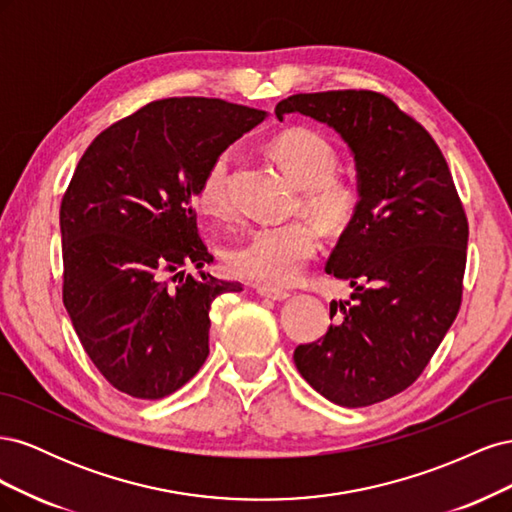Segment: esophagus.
<instances>
[{
	"label": "esophagus",
	"mask_w": 512,
	"mask_h": 512,
	"mask_svg": "<svg viewBox=\"0 0 512 512\" xmlns=\"http://www.w3.org/2000/svg\"><path fill=\"white\" fill-rule=\"evenodd\" d=\"M256 292L260 294V297L271 299V301H284V299L290 297L288 290H284V288H273V286H258Z\"/></svg>",
	"instance_id": "1"
}]
</instances>
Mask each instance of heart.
Masks as SVG:
<instances>
[{"label": "heart", "instance_id": "obj_1", "mask_svg": "<svg viewBox=\"0 0 512 512\" xmlns=\"http://www.w3.org/2000/svg\"><path fill=\"white\" fill-rule=\"evenodd\" d=\"M271 158L284 175L303 188L301 205L327 228H342L356 209L359 194L350 183L333 177L337 153L327 138L309 130H292L269 145ZM228 156L215 158L200 181L196 203L200 211L222 218L228 211L226 196ZM320 247L318 230L301 220L260 226L239 245L230 247L226 260L237 275L267 286H286L297 280Z\"/></svg>", "mask_w": 512, "mask_h": 512}]
</instances>
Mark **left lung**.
I'll return each mask as SVG.
<instances>
[{
    "label": "left lung",
    "mask_w": 512,
    "mask_h": 512,
    "mask_svg": "<svg viewBox=\"0 0 512 512\" xmlns=\"http://www.w3.org/2000/svg\"><path fill=\"white\" fill-rule=\"evenodd\" d=\"M305 115L335 130L356 168V209L327 260L350 301L339 320L294 350L299 374L344 408L389 399L423 374L461 305L468 220L429 132L376 91L297 94L275 117Z\"/></svg>",
    "instance_id": "obj_1"
}]
</instances>
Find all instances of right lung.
Returning a JSON list of instances; mask_svg holds the SVG:
<instances>
[{
    "label": "right lung",
    "instance_id": "right-lung-1",
    "mask_svg": "<svg viewBox=\"0 0 512 512\" xmlns=\"http://www.w3.org/2000/svg\"><path fill=\"white\" fill-rule=\"evenodd\" d=\"M265 119L215 98H166L113 123L83 153L59 211L64 305L117 391L162 399L209 356L211 303L243 288L185 275L213 262L192 200L209 164Z\"/></svg>",
    "mask_w": 512,
    "mask_h": 512
}]
</instances>
